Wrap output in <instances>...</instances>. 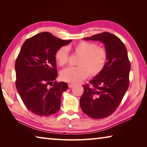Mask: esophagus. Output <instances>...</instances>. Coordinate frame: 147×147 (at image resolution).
<instances>
[{
	"label": "esophagus",
	"instance_id": "obj_1",
	"mask_svg": "<svg viewBox=\"0 0 147 147\" xmlns=\"http://www.w3.org/2000/svg\"><path fill=\"white\" fill-rule=\"evenodd\" d=\"M74 84H71V83H69V84H68V86H69V88H73V87L74 86Z\"/></svg>",
	"mask_w": 147,
	"mask_h": 147
}]
</instances>
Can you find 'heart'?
Wrapping results in <instances>:
<instances>
[{
  "label": "heart",
  "instance_id": "1",
  "mask_svg": "<svg viewBox=\"0 0 147 147\" xmlns=\"http://www.w3.org/2000/svg\"><path fill=\"white\" fill-rule=\"evenodd\" d=\"M74 51L80 56L78 67H69L61 72L62 80L77 83L88 78L90 73L96 76L103 70L107 61L106 51L97 45L88 41H81L74 47ZM55 58L60 66L67 64L69 51L67 47H62L56 52Z\"/></svg>",
  "mask_w": 147,
  "mask_h": 147
}]
</instances>
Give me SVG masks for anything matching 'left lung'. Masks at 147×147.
I'll list each match as a JSON object with an SVG mask.
<instances>
[{"instance_id": "1", "label": "left lung", "mask_w": 147, "mask_h": 147, "mask_svg": "<svg viewBox=\"0 0 147 147\" xmlns=\"http://www.w3.org/2000/svg\"><path fill=\"white\" fill-rule=\"evenodd\" d=\"M100 41L107 53L106 65L100 73L84 85L80 99L82 110L93 119H104L116 110L129 86L130 63L127 50L118 37L103 32L84 38Z\"/></svg>"}]
</instances>
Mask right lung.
<instances>
[{
  "mask_svg": "<svg viewBox=\"0 0 147 147\" xmlns=\"http://www.w3.org/2000/svg\"><path fill=\"white\" fill-rule=\"evenodd\" d=\"M72 40H62L49 32H41L24 41L15 64L16 88L32 113L50 116L60 108L61 95L67 84L54 81L58 76L55 55ZM53 85L49 88V84Z\"/></svg>",
  "mask_w": 147,
  "mask_h": 147,
  "instance_id": "obj_1",
  "label": "right lung"
}]
</instances>
